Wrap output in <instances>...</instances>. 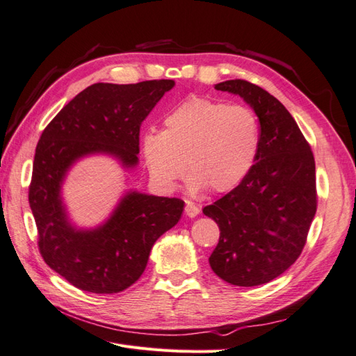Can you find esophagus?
<instances>
[{
    "label": "esophagus",
    "instance_id": "1",
    "mask_svg": "<svg viewBox=\"0 0 356 356\" xmlns=\"http://www.w3.org/2000/svg\"><path fill=\"white\" fill-rule=\"evenodd\" d=\"M199 212H200V208L197 207V204H195L193 202H187V204H186V215H187V217H190V218L196 217Z\"/></svg>",
    "mask_w": 356,
    "mask_h": 356
}]
</instances>
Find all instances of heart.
Listing matches in <instances>:
<instances>
[{
    "label": "heart",
    "instance_id": "b5f03b06",
    "mask_svg": "<svg viewBox=\"0 0 356 356\" xmlns=\"http://www.w3.org/2000/svg\"><path fill=\"white\" fill-rule=\"evenodd\" d=\"M163 126V132H145L141 147L149 174L168 190L175 188L186 163L191 191H230L260 149V123L242 105L193 96L166 114Z\"/></svg>",
    "mask_w": 356,
    "mask_h": 356
}]
</instances>
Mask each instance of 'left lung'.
Here are the masks:
<instances>
[{
    "label": "left lung",
    "instance_id": "obj_1",
    "mask_svg": "<svg viewBox=\"0 0 356 356\" xmlns=\"http://www.w3.org/2000/svg\"><path fill=\"white\" fill-rule=\"evenodd\" d=\"M260 120V149L238 187L203 208L220 227L209 257L213 273L238 286L273 281L296 263L316 212L315 159L285 106L260 86L227 80Z\"/></svg>",
    "mask_w": 356,
    "mask_h": 356
}]
</instances>
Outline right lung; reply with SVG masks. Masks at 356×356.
<instances>
[{
	"label": "right lung",
	"instance_id": "right-lung-1",
	"mask_svg": "<svg viewBox=\"0 0 356 356\" xmlns=\"http://www.w3.org/2000/svg\"><path fill=\"white\" fill-rule=\"evenodd\" d=\"M174 86V80L92 84L41 134L29 184L38 250L51 270L75 288L95 294L129 288L144 273L154 242L181 218V199L127 191L106 222L79 230L60 197L68 169L84 156L111 154L124 168H135L141 123Z\"/></svg>",
	"mask_w": 356,
	"mask_h": 356
}]
</instances>
